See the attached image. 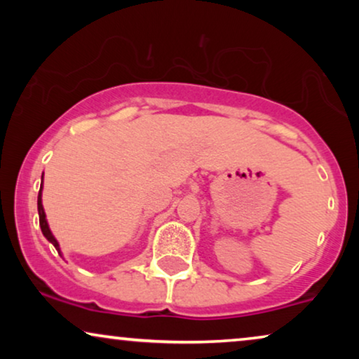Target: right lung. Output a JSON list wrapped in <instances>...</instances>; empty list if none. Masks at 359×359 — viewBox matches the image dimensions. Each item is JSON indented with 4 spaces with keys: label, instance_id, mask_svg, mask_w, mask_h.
Masks as SVG:
<instances>
[{
    "label": "right lung",
    "instance_id": "right-lung-1",
    "mask_svg": "<svg viewBox=\"0 0 359 359\" xmlns=\"http://www.w3.org/2000/svg\"><path fill=\"white\" fill-rule=\"evenodd\" d=\"M43 178V176H42ZM42 188L43 184H41V189H39V198H37V209H39V224H41V229H42V233L43 237H46L48 242H50L55 250L58 252V255L62 257V248H60V243H58V240L55 238V235L50 230V225L47 222V217H46V210H43V204H42Z\"/></svg>",
    "mask_w": 359,
    "mask_h": 359
}]
</instances>
